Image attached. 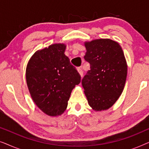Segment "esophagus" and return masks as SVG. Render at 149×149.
Listing matches in <instances>:
<instances>
[{
    "label": "esophagus",
    "mask_w": 149,
    "mask_h": 149,
    "mask_svg": "<svg viewBox=\"0 0 149 149\" xmlns=\"http://www.w3.org/2000/svg\"><path fill=\"white\" fill-rule=\"evenodd\" d=\"M77 70H78L79 73V74H80L81 77H82L83 76V70H82V68H80V67H79V68H77Z\"/></svg>",
    "instance_id": "34e87169"
}]
</instances>
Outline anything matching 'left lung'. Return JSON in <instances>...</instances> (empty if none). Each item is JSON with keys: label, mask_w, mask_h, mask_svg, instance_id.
Here are the masks:
<instances>
[{"label": "left lung", "mask_w": 149, "mask_h": 149, "mask_svg": "<svg viewBox=\"0 0 149 149\" xmlns=\"http://www.w3.org/2000/svg\"><path fill=\"white\" fill-rule=\"evenodd\" d=\"M85 60L90 64L81 81L90 107L95 111L109 109L123 92L127 66L123 50L111 39L85 43Z\"/></svg>", "instance_id": "obj_1"}]
</instances>
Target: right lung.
<instances>
[{
  "label": "right lung",
  "instance_id": "add662e5",
  "mask_svg": "<svg viewBox=\"0 0 149 149\" xmlns=\"http://www.w3.org/2000/svg\"><path fill=\"white\" fill-rule=\"evenodd\" d=\"M65 45L59 43L37 51L26 67V82L32 98L49 116L64 113L72 90L81 82L80 74L65 56Z\"/></svg>",
  "mask_w": 149,
  "mask_h": 149
}]
</instances>
